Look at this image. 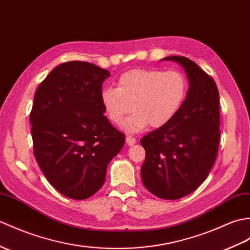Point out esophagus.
<instances>
[{
    "mask_svg": "<svg viewBox=\"0 0 250 250\" xmlns=\"http://www.w3.org/2000/svg\"><path fill=\"white\" fill-rule=\"evenodd\" d=\"M125 142H126L127 145H129V146H133V145L136 143V139L134 137H132V136H126Z\"/></svg>",
    "mask_w": 250,
    "mask_h": 250,
    "instance_id": "34e87169",
    "label": "esophagus"
}]
</instances>
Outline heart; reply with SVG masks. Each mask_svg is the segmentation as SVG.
<instances>
[{
    "instance_id": "heart-1",
    "label": "heart",
    "mask_w": 250,
    "mask_h": 250,
    "mask_svg": "<svg viewBox=\"0 0 250 250\" xmlns=\"http://www.w3.org/2000/svg\"><path fill=\"white\" fill-rule=\"evenodd\" d=\"M188 81L177 70L131 69L120 75L117 87H105L100 95L101 104L108 119L115 125L123 123L127 133L162 127L175 118L188 94Z\"/></svg>"
}]
</instances>
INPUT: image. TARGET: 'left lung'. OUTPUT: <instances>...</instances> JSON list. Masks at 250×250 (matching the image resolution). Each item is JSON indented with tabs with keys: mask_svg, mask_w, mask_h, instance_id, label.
<instances>
[{
	"mask_svg": "<svg viewBox=\"0 0 250 250\" xmlns=\"http://www.w3.org/2000/svg\"><path fill=\"white\" fill-rule=\"evenodd\" d=\"M161 61L175 62L184 69L188 89L175 118L142 138L146 160L141 176L150 193L176 200L198 188L216 160L219 94L214 80L188 57L167 56Z\"/></svg>",
	"mask_w": 250,
	"mask_h": 250,
	"instance_id": "left-lung-1",
	"label": "left lung"
}]
</instances>
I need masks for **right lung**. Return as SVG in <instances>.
I'll return each instance as SVG.
<instances>
[{"label": "right lung", "instance_id": "add662e5", "mask_svg": "<svg viewBox=\"0 0 250 250\" xmlns=\"http://www.w3.org/2000/svg\"><path fill=\"white\" fill-rule=\"evenodd\" d=\"M109 71L87 62L54 68L38 86L30 116L34 154L50 184L68 198H89L125 135L103 114L102 83Z\"/></svg>", "mask_w": 250, "mask_h": 250}]
</instances>
